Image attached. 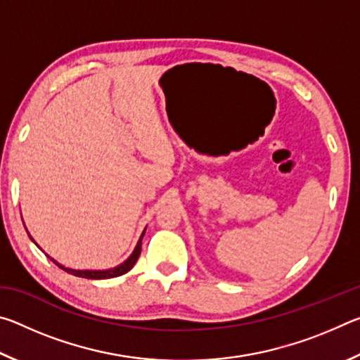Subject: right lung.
Returning <instances> with one entry per match:
<instances>
[{
	"label": "right lung",
	"instance_id": "1",
	"mask_svg": "<svg viewBox=\"0 0 360 360\" xmlns=\"http://www.w3.org/2000/svg\"><path fill=\"white\" fill-rule=\"evenodd\" d=\"M144 231H146V230H144ZM144 231H143L141 238H139V241H138L135 251L131 252L130 257L127 259V260L124 262V264H120V265L114 266V268H109V270H72V268H66V266H63V265H60L58 262H56L52 257H51V260H52L53 264H56L57 266L62 268V270H65L66 273H71V275L79 276V278H87V279H108V278H115V276L125 275V273L130 271L131 268H133V265L136 264L139 254H141V240H143V236H144ZM32 240H33V238H32ZM33 241H34V240H33Z\"/></svg>",
	"mask_w": 360,
	"mask_h": 360
}]
</instances>
